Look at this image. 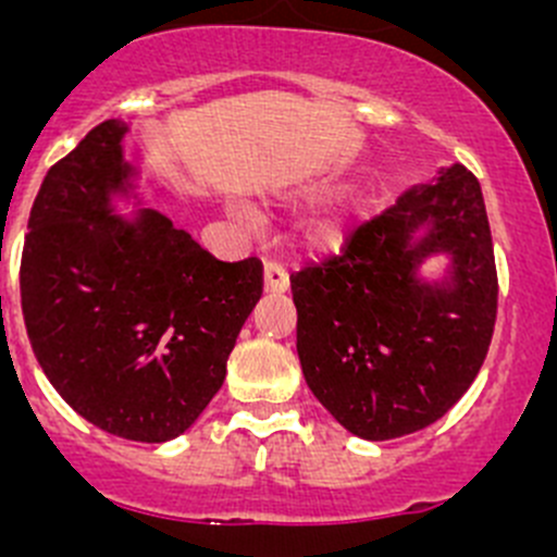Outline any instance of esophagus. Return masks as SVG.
<instances>
[{
	"label": "esophagus",
	"instance_id": "34e87169",
	"mask_svg": "<svg viewBox=\"0 0 557 557\" xmlns=\"http://www.w3.org/2000/svg\"><path fill=\"white\" fill-rule=\"evenodd\" d=\"M288 285V272H285L280 263H263V290H267V294H285Z\"/></svg>",
	"mask_w": 557,
	"mask_h": 557
}]
</instances>
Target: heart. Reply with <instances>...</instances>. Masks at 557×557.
I'll return each instance as SVG.
<instances>
[{"mask_svg": "<svg viewBox=\"0 0 557 557\" xmlns=\"http://www.w3.org/2000/svg\"><path fill=\"white\" fill-rule=\"evenodd\" d=\"M334 190H336L334 185H314V188L305 190L299 199L320 201L329 194H334ZM367 215H369L367 201L347 199L345 205L334 207V210H329L325 215H320L318 221H312L310 228H307V239H310V245L318 247V250H339V247L352 237L358 223H361ZM234 218H237V221H250V212H247L245 207H234Z\"/></svg>", "mask_w": 557, "mask_h": 557, "instance_id": "heart-1", "label": "heart"}]
</instances>
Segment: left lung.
I'll use <instances>...</instances> for the list:
<instances>
[{
    "instance_id": "1",
    "label": "left lung",
    "mask_w": 557,
    "mask_h": 557,
    "mask_svg": "<svg viewBox=\"0 0 557 557\" xmlns=\"http://www.w3.org/2000/svg\"><path fill=\"white\" fill-rule=\"evenodd\" d=\"M448 258L440 281L419 269ZM296 350L320 404L350 434L398 440L436 423L469 391L496 323L498 277L476 177L442 166L342 256L290 274Z\"/></svg>"
}]
</instances>
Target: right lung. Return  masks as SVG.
Masks as SVG:
<instances>
[{"label": "right lung", "mask_w": 557, "mask_h": 557, "mask_svg": "<svg viewBox=\"0 0 557 557\" xmlns=\"http://www.w3.org/2000/svg\"><path fill=\"white\" fill-rule=\"evenodd\" d=\"M123 121H104L45 174L21 258L39 367L81 418L132 442H170L226 380L263 290L258 258L226 263L137 196Z\"/></svg>", "instance_id": "add662e5"}]
</instances>
